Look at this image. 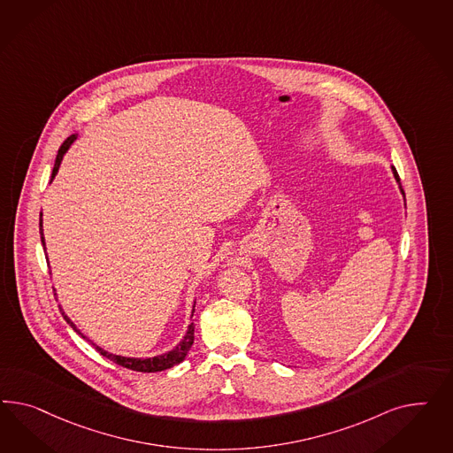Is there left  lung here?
<instances>
[{
  "label": "left lung",
  "mask_w": 453,
  "mask_h": 453,
  "mask_svg": "<svg viewBox=\"0 0 453 453\" xmlns=\"http://www.w3.org/2000/svg\"><path fill=\"white\" fill-rule=\"evenodd\" d=\"M392 169H394V176L397 179L398 186H400V191L403 194V189H402V184H400V178H398L397 171H395V167H392ZM403 196H405V194H403Z\"/></svg>",
  "instance_id": "left-lung-1"
}]
</instances>
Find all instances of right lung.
<instances>
[{
  "mask_svg": "<svg viewBox=\"0 0 453 453\" xmlns=\"http://www.w3.org/2000/svg\"><path fill=\"white\" fill-rule=\"evenodd\" d=\"M74 139H76V136L73 134V136H69L68 139L59 146L51 179L55 178L56 173H58V169H59V165H61V161H63V156H65V152L68 151L69 146L74 142ZM40 234H42V247H44L42 214H40ZM59 311H61V307H59ZM192 312H194V311H192ZM61 314H63L65 320L68 322L69 326L73 327V330H76L80 335H82L81 332L76 329V326L69 320V317L66 316L65 312H61ZM82 339H86V337L82 335ZM86 341H88V339H86ZM192 342H194V324H191V326L188 327V332H186L184 339L176 345V349H173L171 352H167L165 356L151 357V358H131V357L114 356V354H110V352L103 350L101 347H97L96 343H93V345H95V349H96L101 356L110 358L114 364H118V365H121V367H126V369H129V371L161 372L165 371V369H171V367L178 365L179 362H182L184 357L188 356V352H189V349L192 347Z\"/></svg>",
  "mask_w": 453,
  "mask_h": 453,
  "instance_id": "obj_1",
  "label": "right lung"
}]
</instances>
